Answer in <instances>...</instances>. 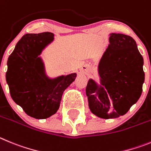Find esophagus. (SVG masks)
Segmentation results:
<instances>
[{
	"mask_svg": "<svg viewBox=\"0 0 151 151\" xmlns=\"http://www.w3.org/2000/svg\"><path fill=\"white\" fill-rule=\"evenodd\" d=\"M83 70H86V69H87V68H86V66H84V67L83 68Z\"/></svg>",
	"mask_w": 151,
	"mask_h": 151,
	"instance_id": "obj_1",
	"label": "esophagus"
}]
</instances>
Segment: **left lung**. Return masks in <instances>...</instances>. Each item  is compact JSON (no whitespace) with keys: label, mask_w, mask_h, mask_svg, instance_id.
Returning a JSON list of instances; mask_svg holds the SVG:
<instances>
[{"label":"left lung","mask_w":151,"mask_h":151,"mask_svg":"<svg viewBox=\"0 0 151 151\" xmlns=\"http://www.w3.org/2000/svg\"><path fill=\"white\" fill-rule=\"evenodd\" d=\"M109 42L99 64L100 85L89 79L86 88L89 109L103 119L126 114L139 99L145 82L143 57L135 40L112 33Z\"/></svg>","instance_id":"1"}]
</instances>
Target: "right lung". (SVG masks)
<instances>
[{
	"instance_id": "1",
	"label": "right lung",
	"mask_w": 151,
	"mask_h": 151,
	"mask_svg": "<svg viewBox=\"0 0 151 151\" xmlns=\"http://www.w3.org/2000/svg\"><path fill=\"white\" fill-rule=\"evenodd\" d=\"M51 32L26 34L16 43L8 58L6 80L13 101L28 116L46 119L59 108L64 91L77 74L50 79L39 55L53 40Z\"/></svg>"
}]
</instances>
